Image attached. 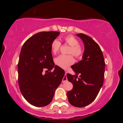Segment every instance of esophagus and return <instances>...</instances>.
<instances>
[{
	"instance_id": "34e87169",
	"label": "esophagus",
	"mask_w": 123,
	"mask_h": 123,
	"mask_svg": "<svg viewBox=\"0 0 123 123\" xmlns=\"http://www.w3.org/2000/svg\"><path fill=\"white\" fill-rule=\"evenodd\" d=\"M67 81H68V80H67V78L66 75H64V77L63 78V79H62V83H64V82H66Z\"/></svg>"
}]
</instances>
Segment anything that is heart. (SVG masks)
<instances>
[{
    "instance_id": "1",
    "label": "heart",
    "mask_w": 123,
    "mask_h": 123,
    "mask_svg": "<svg viewBox=\"0 0 123 123\" xmlns=\"http://www.w3.org/2000/svg\"><path fill=\"white\" fill-rule=\"evenodd\" d=\"M63 41L66 44L70 46L68 51V54L70 55H60L56 58L55 62L57 66L64 69H66L74 62V59L73 55L76 58H80L82 56L84 50L82 47L79 44L78 39L72 35H67L64 37ZM61 47V43L57 39H54L51 44L52 52L55 54L58 53Z\"/></svg>"
}]
</instances>
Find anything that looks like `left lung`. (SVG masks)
I'll return each instance as SVG.
<instances>
[{
    "mask_svg": "<svg viewBox=\"0 0 123 123\" xmlns=\"http://www.w3.org/2000/svg\"><path fill=\"white\" fill-rule=\"evenodd\" d=\"M76 35L84 42L85 51L82 60L71 67L76 75H67L68 81L73 85V88L67 94L72 105L83 107L94 100L103 86L105 62L97 43L85 34Z\"/></svg>",
    "mask_w": 123,
    "mask_h": 123,
    "instance_id": "left-lung-1",
    "label": "left lung"
}]
</instances>
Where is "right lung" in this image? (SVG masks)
<instances>
[{
    "label": "right lung",
    "mask_w": 123,
    "mask_h": 123,
    "mask_svg": "<svg viewBox=\"0 0 123 123\" xmlns=\"http://www.w3.org/2000/svg\"><path fill=\"white\" fill-rule=\"evenodd\" d=\"M59 34L56 31L38 32L27 39L21 49L18 84L23 96L35 106L43 107L51 103L64 75V70L54 65L51 54V44Z\"/></svg>",
    "instance_id": "1"
}]
</instances>
